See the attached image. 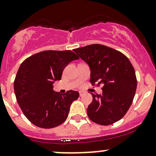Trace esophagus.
<instances>
[{
	"mask_svg": "<svg viewBox=\"0 0 156 156\" xmlns=\"http://www.w3.org/2000/svg\"><path fill=\"white\" fill-rule=\"evenodd\" d=\"M79 94H80V97H82V96H83V94H84V93H83L82 91H80V92H79Z\"/></svg>",
	"mask_w": 156,
	"mask_h": 156,
	"instance_id": "obj_1",
	"label": "esophagus"
}]
</instances>
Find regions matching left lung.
Segmentation results:
<instances>
[{
	"label": "left lung",
	"instance_id": "8db88e82",
	"mask_svg": "<svg viewBox=\"0 0 156 156\" xmlns=\"http://www.w3.org/2000/svg\"><path fill=\"white\" fill-rule=\"evenodd\" d=\"M74 51L89 66L92 85H103L102 94L90 93L93 101L87 109L89 119L100 125L122 119L131 106L137 84L128 58L102 44L87 45Z\"/></svg>",
	"mask_w": 156,
	"mask_h": 156
}]
</instances>
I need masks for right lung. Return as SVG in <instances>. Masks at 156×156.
Instances as JSON below:
<instances>
[{"label":"right lung","instance_id":"1","mask_svg":"<svg viewBox=\"0 0 156 156\" xmlns=\"http://www.w3.org/2000/svg\"><path fill=\"white\" fill-rule=\"evenodd\" d=\"M79 57L71 50H45L22 62L15 81L17 103L26 118L37 127L53 128L63 123L69 108L79 93L69 90L61 94L53 90L69 62Z\"/></svg>","mask_w":156,"mask_h":156}]
</instances>
